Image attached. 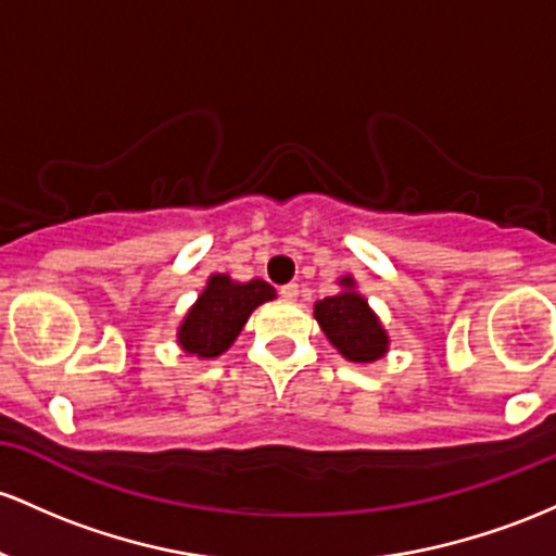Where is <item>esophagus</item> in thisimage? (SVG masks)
<instances>
[{
    "label": "esophagus",
    "mask_w": 556,
    "mask_h": 556,
    "mask_svg": "<svg viewBox=\"0 0 556 556\" xmlns=\"http://www.w3.org/2000/svg\"><path fill=\"white\" fill-rule=\"evenodd\" d=\"M298 292H301V290H298V285H295V282H290V285H282V288H279V295H282L285 301H295V298H298Z\"/></svg>",
    "instance_id": "esophagus-1"
}]
</instances>
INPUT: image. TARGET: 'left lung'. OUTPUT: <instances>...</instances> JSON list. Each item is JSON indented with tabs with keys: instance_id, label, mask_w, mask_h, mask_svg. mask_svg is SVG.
<instances>
[{
	"instance_id": "left-lung-1",
	"label": "left lung",
	"mask_w": 556,
	"mask_h": 556,
	"mask_svg": "<svg viewBox=\"0 0 556 556\" xmlns=\"http://www.w3.org/2000/svg\"><path fill=\"white\" fill-rule=\"evenodd\" d=\"M338 295H329L314 306L321 332L353 364H371L388 353V332L380 325L367 298L358 295L353 277L340 279Z\"/></svg>"
}]
</instances>
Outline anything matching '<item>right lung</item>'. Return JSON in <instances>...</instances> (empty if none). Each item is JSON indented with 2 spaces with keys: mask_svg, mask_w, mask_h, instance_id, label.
<instances>
[{
  "mask_svg": "<svg viewBox=\"0 0 556 556\" xmlns=\"http://www.w3.org/2000/svg\"><path fill=\"white\" fill-rule=\"evenodd\" d=\"M274 295L277 292L264 279L235 282L229 274H213L176 334L181 351L198 358L222 356L242 332L250 314L261 303L274 301Z\"/></svg>",
  "mask_w": 556,
  "mask_h": 556,
  "instance_id": "right-lung-1",
  "label": "right lung"
}]
</instances>
